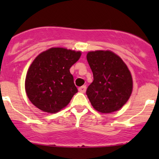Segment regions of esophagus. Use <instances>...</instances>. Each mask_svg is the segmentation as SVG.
I'll list each match as a JSON object with an SVG mask.
<instances>
[{"mask_svg":"<svg viewBox=\"0 0 159 159\" xmlns=\"http://www.w3.org/2000/svg\"><path fill=\"white\" fill-rule=\"evenodd\" d=\"M78 91L81 93H84L86 91V86L85 85L81 86V87H80L79 89H78Z\"/></svg>","mask_w":159,"mask_h":159,"instance_id":"esophagus-1","label":"esophagus"}]
</instances>
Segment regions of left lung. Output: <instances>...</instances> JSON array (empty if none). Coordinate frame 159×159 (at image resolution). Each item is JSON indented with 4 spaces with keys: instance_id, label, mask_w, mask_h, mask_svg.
Segmentation results:
<instances>
[{
    "instance_id": "obj_1",
    "label": "left lung",
    "mask_w": 159,
    "mask_h": 159,
    "mask_svg": "<svg viewBox=\"0 0 159 159\" xmlns=\"http://www.w3.org/2000/svg\"><path fill=\"white\" fill-rule=\"evenodd\" d=\"M87 61L94 80L86 94L93 108L103 114L121 109L133 89L132 77L126 64L109 50L89 51Z\"/></svg>"
}]
</instances>
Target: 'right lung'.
Returning a JSON list of instances; mask_svg holds the SVG:
<instances>
[{
  "label": "right lung",
  "instance_id": "add662e5",
  "mask_svg": "<svg viewBox=\"0 0 159 159\" xmlns=\"http://www.w3.org/2000/svg\"><path fill=\"white\" fill-rule=\"evenodd\" d=\"M81 55L80 51L51 48L35 57L25 84L27 96L35 107L54 114L69 104L78 92L70 68Z\"/></svg>",
  "mask_w": 159,
  "mask_h": 159
}]
</instances>
